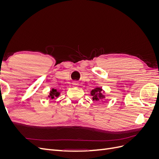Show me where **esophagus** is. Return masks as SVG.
<instances>
[{
  "mask_svg": "<svg viewBox=\"0 0 159 159\" xmlns=\"http://www.w3.org/2000/svg\"><path fill=\"white\" fill-rule=\"evenodd\" d=\"M73 85H75H75H78V83L77 82V81H74V82L73 83Z\"/></svg>",
  "mask_w": 159,
  "mask_h": 159,
  "instance_id": "obj_1",
  "label": "esophagus"
}]
</instances>
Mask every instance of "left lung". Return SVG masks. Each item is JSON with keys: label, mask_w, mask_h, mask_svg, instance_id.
Instances as JSON below:
<instances>
[{"label": "left lung", "mask_w": 159, "mask_h": 159, "mask_svg": "<svg viewBox=\"0 0 159 159\" xmlns=\"http://www.w3.org/2000/svg\"><path fill=\"white\" fill-rule=\"evenodd\" d=\"M91 94L93 97V100L95 102H103L105 99V95L103 93V90L101 88H96L91 91Z\"/></svg>", "instance_id": "obj_1"}]
</instances>
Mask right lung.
<instances>
[{"label": "right lung", "mask_w": 159, "mask_h": 159, "mask_svg": "<svg viewBox=\"0 0 159 159\" xmlns=\"http://www.w3.org/2000/svg\"><path fill=\"white\" fill-rule=\"evenodd\" d=\"M60 93H58L56 89H52V90L50 91V95L48 96L49 98H51L52 99H54L55 97H57V96L59 95Z\"/></svg>", "instance_id": "obj_1"}]
</instances>
